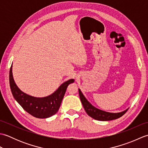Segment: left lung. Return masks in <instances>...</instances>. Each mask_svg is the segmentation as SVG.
<instances>
[{"mask_svg": "<svg viewBox=\"0 0 148 148\" xmlns=\"http://www.w3.org/2000/svg\"><path fill=\"white\" fill-rule=\"evenodd\" d=\"M79 94L81 103H82L83 108L84 110H85V111L88 114V115L90 116V117H92L93 119H97V120L109 121L112 120V119H118L119 118H120L121 116H122L123 114H125V112H126L128 109H127L124 111L118 113H112L103 111H102V110L95 108V107L91 104V103L86 100L85 97H84L82 92H81L80 89H79Z\"/></svg>", "mask_w": 148, "mask_h": 148, "instance_id": "1", "label": "left lung"}]
</instances>
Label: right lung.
<instances>
[{"label":"right lung","mask_w":148,"mask_h":148,"mask_svg":"<svg viewBox=\"0 0 148 148\" xmlns=\"http://www.w3.org/2000/svg\"><path fill=\"white\" fill-rule=\"evenodd\" d=\"M71 79L62 84L55 92L48 97L38 98L27 95L18 88L16 84L12 72V65L9 71V84L12 95L23 109L30 114L37 118H47L56 114L60 107L62 99Z\"/></svg>","instance_id":"1"}]
</instances>
